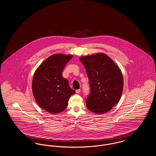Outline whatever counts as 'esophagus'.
Instances as JSON below:
<instances>
[{"label": "esophagus", "instance_id": "esophagus-1", "mask_svg": "<svg viewBox=\"0 0 156 156\" xmlns=\"http://www.w3.org/2000/svg\"><path fill=\"white\" fill-rule=\"evenodd\" d=\"M80 92H81V90H80V89H77V90H76V94H79V93H80Z\"/></svg>", "mask_w": 156, "mask_h": 156}]
</instances>
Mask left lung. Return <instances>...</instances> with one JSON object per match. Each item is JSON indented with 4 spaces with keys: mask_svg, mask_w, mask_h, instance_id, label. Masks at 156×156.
<instances>
[{
    "mask_svg": "<svg viewBox=\"0 0 156 156\" xmlns=\"http://www.w3.org/2000/svg\"><path fill=\"white\" fill-rule=\"evenodd\" d=\"M80 60L90 83V93L86 100L87 109L96 114L108 112L122 94L124 80L120 69L104 53L83 56Z\"/></svg>",
    "mask_w": 156,
    "mask_h": 156,
    "instance_id": "left-lung-1",
    "label": "left lung"
}]
</instances>
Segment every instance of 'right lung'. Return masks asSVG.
Instances as JSON below:
<instances>
[{
  "mask_svg": "<svg viewBox=\"0 0 156 156\" xmlns=\"http://www.w3.org/2000/svg\"><path fill=\"white\" fill-rule=\"evenodd\" d=\"M72 55L55 54L42 62L35 70L32 82L34 97L38 105L47 112L58 114L68 105L70 97L75 94L64 79L62 72Z\"/></svg>",
  "mask_w": 156,
  "mask_h": 156,
  "instance_id": "add662e5",
  "label": "right lung"
}]
</instances>
